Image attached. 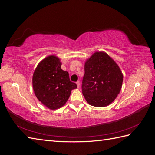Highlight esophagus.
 Here are the masks:
<instances>
[{"instance_id": "1", "label": "esophagus", "mask_w": 155, "mask_h": 155, "mask_svg": "<svg viewBox=\"0 0 155 155\" xmlns=\"http://www.w3.org/2000/svg\"><path fill=\"white\" fill-rule=\"evenodd\" d=\"M76 84H77L78 88H79V87H80V83H79V81H77V82H76Z\"/></svg>"}]
</instances>
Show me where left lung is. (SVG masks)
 I'll return each instance as SVG.
<instances>
[{"label":"left lung","instance_id":"obj_1","mask_svg":"<svg viewBox=\"0 0 155 155\" xmlns=\"http://www.w3.org/2000/svg\"><path fill=\"white\" fill-rule=\"evenodd\" d=\"M123 74L118 64L104 51H96L85 63L82 92L89 105L104 107L120 93Z\"/></svg>","mask_w":155,"mask_h":155}]
</instances>
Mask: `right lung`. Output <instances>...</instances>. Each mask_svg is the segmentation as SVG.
Masks as SVG:
<instances>
[{
    "label": "right lung",
    "mask_w": 155,
    "mask_h": 155,
    "mask_svg": "<svg viewBox=\"0 0 155 155\" xmlns=\"http://www.w3.org/2000/svg\"><path fill=\"white\" fill-rule=\"evenodd\" d=\"M60 59L51 55L37 64L33 74L32 85L35 95L49 109L55 110L63 107L73 89L75 83L70 81L68 72L61 69Z\"/></svg>",
    "instance_id": "1"
}]
</instances>
